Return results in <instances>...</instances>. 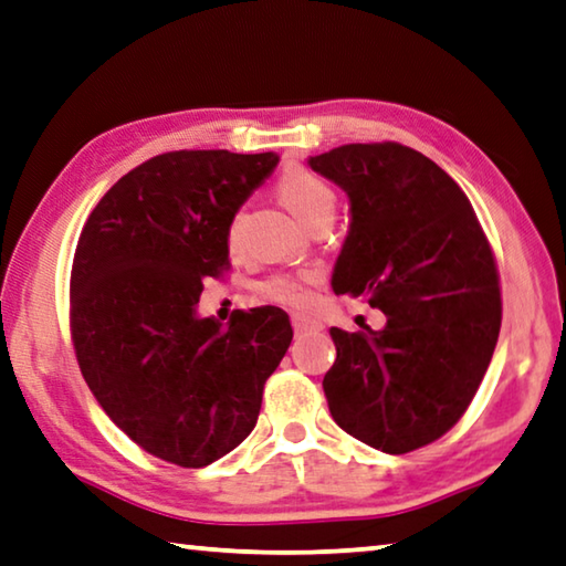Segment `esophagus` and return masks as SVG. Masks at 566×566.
Returning <instances> with one entry per match:
<instances>
[{
  "mask_svg": "<svg viewBox=\"0 0 566 566\" xmlns=\"http://www.w3.org/2000/svg\"><path fill=\"white\" fill-rule=\"evenodd\" d=\"M292 326H294L296 334H316V332H322V328H324V324L318 322V318L306 316V314H294Z\"/></svg>",
  "mask_w": 566,
  "mask_h": 566,
  "instance_id": "34e87169",
  "label": "esophagus"
}]
</instances>
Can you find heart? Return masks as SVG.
<instances>
[{"instance_id":"b5f03b06","label":"heart","mask_w":566,"mask_h":566,"mask_svg":"<svg viewBox=\"0 0 566 566\" xmlns=\"http://www.w3.org/2000/svg\"><path fill=\"white\" fill-rule=\"evenodd\" d=\"M276 195H280L284 208L304 224H312L314 220L324 218V214H334V208H336V195L332 190V185L324 182L322 178L304 168H286L282 172L280 182H276ZM240 224H242V214H234L228 228L230 248H238ZM316 284H318V274L314 272L276 274L270 282L262 284V292L266 300L304 310V306H310L314 302Z\"/></svg>"}]
</instances>
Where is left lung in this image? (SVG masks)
Returning a JSON list of instances; mask_svg holds the SVG:
<instances>
[{
	"label": "left lung",
	"instance_id": "left-lung-1",
	"mask_svg": "<svg viewBox=\"0 0 566 566\" xmlns=\"http://www.w3.org/2000/svg\"><path fill=\"white\" fill-rule=\"evenodd\" d=\"M352 202L336 294L366 296L386 326H332V418L390 455L433 443L465 413L495 352L500 274L460 185L400 143H348L310 158Z\"/></svg>",
	"mask_w": 566,
	"mask_h": 566
}]
</instances>
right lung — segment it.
<instances>
[{"label":"right lung","mask_w":566,"mask_h":566,"mask_svg":"<svg viewBox=\"0 0 566 566\" xmlns=\"http://www.w3.org/2000/svg\"><path fill=\"white\" fill-rule=\"evenodd\" d=\"M274 153L172 150L98 200L71 266V342L91 394L146 453L205 468L252 433L292 344L280 306L200 318L202 282L230 266L228 228Z\"/></svg>","instance_id":"1"}]
</instances>
